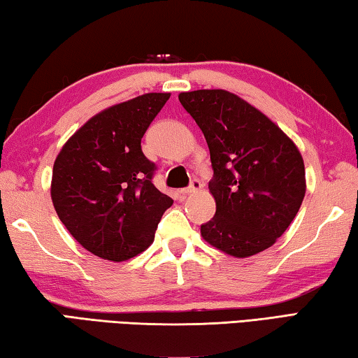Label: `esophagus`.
I'll list each match as a JSON object with an SVG mask.
<instances>
[{"label":"esophagus","mask_w":358,"mask_h":358,"mask_svg":"<svg viewBox=\"0 0 358 358\" xmlns=\"http://www.w3.org/2000/svg\"><path fill=\"white\" fill-rule=\"evenodd\" d=\"M202 189V183L199 180H196L194 178L192 181H191V185H189V187H186V189H181L180 192L183 194V196H187V194H194V192H199Z\"/></svg>","instance_id":"obj_1"}]
</instances>
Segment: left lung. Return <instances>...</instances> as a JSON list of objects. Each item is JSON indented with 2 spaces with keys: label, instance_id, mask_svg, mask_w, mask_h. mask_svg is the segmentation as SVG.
I'll use <instances>...</instances> for the list:
<instances>
[{
  "label": "left lung",
  "instance_id": "left-lung-1",
  "mask_svg": "<svg viewBox=\"0 0 358 358\" xmlns=\"http://www.w3.org/2000/svg\"><path fill=\"white\" fill-rule=\"evenodd\" d=\"M208 143L216 202L201 234L216 250L245 259L286 232L306 192L296 145L266 115L226 90L180 93Z\"/></svg>",
  "mask_w": 358,
  "mask_h": 358
}]
</instances>
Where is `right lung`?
Wrapping results in <instances>:
<instances>
[{
  "instance_id": "obj_1",
  "label": "right lung",
  "mask_w": 358,
  "mask_h": 358,
  "mask_svg": "<svg viewBox=\"0 0 358 358\" xmlns=\"http://www.w3.org/2000/svg\"><path fill=\"white\" fill-rule=\"evenodd\" d=\"M171 93H147L107 107L63 145L50 196L59 220L85 250L123 262L153 243L173 201L153 185L142 137Z\"/></svg>"
}]
</instances>
